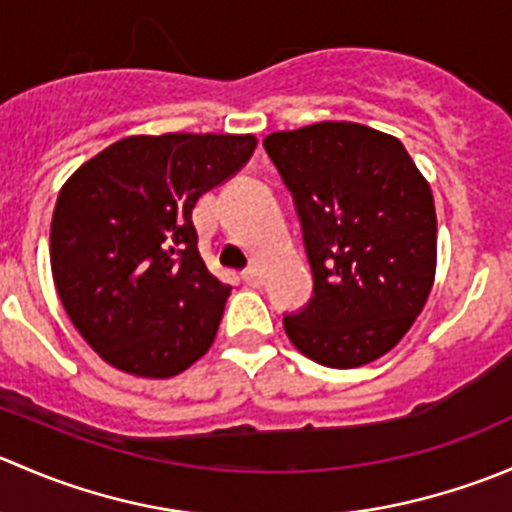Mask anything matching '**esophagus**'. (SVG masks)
I'll use <instances>...</instances> for the list:
<instances>
[{
	"mask_svg": "<svg viewBox=\"0 0 512 512\" xmlns=\"http://www.w3.org/2000/svg\"><path fill=\"white\" fill-rule=\"evenodd\" d=\"M242 280H245V285H250V287H260L262 285V272L257 270V267H250V270L242 272Z\"/></svg>",
	"mask_w": 512,
	"mask_h": 512,
	"instance_id": "1",
	"label": "esophagus"
}]
</instances>
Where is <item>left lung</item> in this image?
<instances>
[{"label":"left lung","instance_id":"1","mask_svg":"<svg viewBox=\"0 0 512 512\" xmlns=\"http://www.w3.org/2000/svg\"><path fill=\"white\" fill-rule=\"evenodd\" d=\"M302 223L314 297L285 317L289 342L332 369L396 347L436 277L428 180L389 133L322 121L265 138Z\"/></svg>","mask_w":512,"mask_h":512}]
</instances>
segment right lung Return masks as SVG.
I'll use <instances>...</instances> for the list:
<instances>
[{
	"label": "right lung",
	"instance_id": "add662e5",
	"mask_svg": "<svg viewBox=\"0 0 512 512\" xmlns=\"http://www.w3.org/2000/svg\"><path fill=\"white\" fill-rule=\"evenodd\" d=\"M255 148L250 133L128 136L66 180L51 218V275L103 361L170 379L208 352L230 285L200 257L193 210Z\"/></svg>",
	"mask_w": 512,
	"mask_h": 512
}]
</instances>
